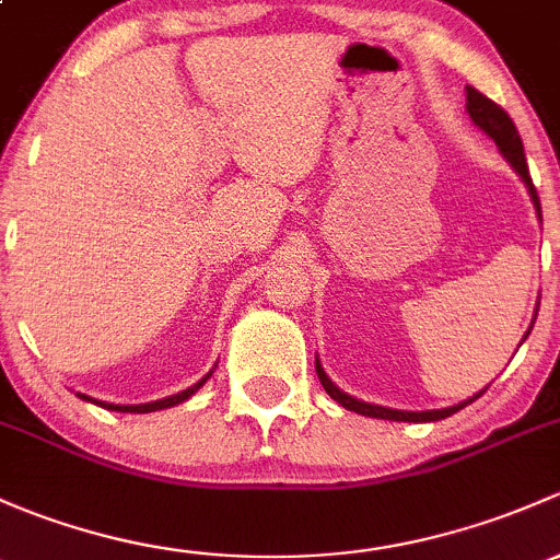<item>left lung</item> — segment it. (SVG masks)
<instances>
[{
  "instance_id": "obj_1",
  "label": "left lung",
  "mask_w": 560,
  "mask_h": 560,
  "mask_svg": "<svg viewBox=\"0 0 560 560\" xmlns=\"http://www.w3.org/2000/svg\"><path fill=\"white\" fill-rule=\"evenodd\" d=\"M466 113H469V118L475 120V126H480V129L491 137L495 145H499V151L506 159V164L517 172V177L523 180V186L528 188V196H532V201H534V210H537V218L541 221V205H539L537 188H534L532 175H528V164H526V153H523L521 135H517V129H515V124H512L510 115L495 105V102L488 100L486 94H480L477 89H471V85H466ZM534 320H537V313H534ZM532 326H528L526 337L532 334ZM315 372H318V380H320L323 388H326V394L331 396L337 405L350 409V412H359V415H366V418H380V420H405V423H434V420L451 418L453 412H458V409L471 405V401L480 399V396L488 390V385H486L480 394L469 396L466 401H458V405L445 407V409H423V412H409V409H390V407L369 405V401H361V399H355V396L345 394V390H339L337 385L331 383V377L323 372L318 359H315Z\"/></svg>"
}]
</instances>
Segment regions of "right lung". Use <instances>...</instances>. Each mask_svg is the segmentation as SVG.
<instances>
[{"label":"right lung","mask_w":560,"mask_h":560,"mask_svg":"<svg viewBox=\"0 0 560 560\" xmlns=\"http://www.w3.org/2000/svg\"><path fill=\"white\" fill-rule=\"evenodd\" d=\"M212 369H215V366H212ZM212 369H210V372L205 374V377L199 380V383H194L191 388L180 390V394H172V396H166V399H155V401H148V405H113V401H96V399H91V396H85V394H78V396H80V399H83V401H94V405H100V407H105V409H113V412H137V415H142V412H155V409L175 407V405H183V401H186V399H191V396L196 394V390H199L201 385H205L207 380L212 377Z\"/></svg>","instance_id":"1"}]
</instances>
